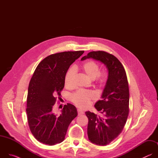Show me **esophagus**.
<instances>
[{"label": "esophagus", "instance_id": "esophagus-1", "mask_svg": "<svg viewBox=\"0 0 158 158\" xmlns=\"http://www.w3.org/2000/svg\"><path fill=\"white\" fill-rule=\"evenodd\" d=\"M77 112H78V115L80 116V115H82L84 114V111L80 109H77Z\"/></svg>", "mask_w": 158, "mask_h": 158}]
</instances>
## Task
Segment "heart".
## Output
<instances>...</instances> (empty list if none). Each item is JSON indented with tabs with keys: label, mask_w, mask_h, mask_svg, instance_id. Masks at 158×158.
Returning a JSON list of instances; mask_svg holds the SVG:
<instances>
[{
	"label": "heart",
	"mask_w": 158,
	"mask_h": 158,
	"mask_svg": "<svg viewBox=\"0 0 158 158\" xmlns=\"http://www.w3.org/2000/svg\"><path fill=\"white\" fill-rule=\"evenodd\" d=\"M81 69L84 73L91 79L96 78V83L100 87H103L108 80V73L106 71H103L99 73L100 67L98 63L89 60L84 63L81 65ZM76 71L74 68H71L67 72L64 84L65 87L67 89H71L74 85ZM96 96L94 93L91 91H85V90H79L73 94L71 96L72 101L78 107L85 108L88 106L91 100L94 99Z\"/></svg>",
	"instance_id": "b5f03b06"
}]
</instances>
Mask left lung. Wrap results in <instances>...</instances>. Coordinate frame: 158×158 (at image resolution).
Returning <instances> with one entry per match:
<instances>
[{"mask_svg": "<svg viewBox=\"0 0 158 158\" xmlns=\"http://www.w3.org/2000/svg\"><path fill=\"white\" fill-rule=\"evenodd\" d=\"M89 58L104 64L109 77L102 99L94 105L101 116L85 112L88 118L87 136L92 143L106 146L119 136L126 123L129 114L128 82L123 65L114 56L104 51H93L82 57L81 60Z\"/></svg>", "mask_w": 158, "mask_h": 158, "instance_id": "8db88e82", "label": "left lung"}]
</instances>
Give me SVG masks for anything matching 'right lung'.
<instances>
[{"label": "right lung", "instance_id": "1", "mask_svg": "<svg viewBox=\"0 0 158 158\" xmlns=\"http://www.w3.org/2000/svg\"><path fill=\"white\" fill-rule=\"evenodd\" d=\"M84 52H63L48 56L39 64L31 79L27 121L33 136L43 144L52 146L62 142L69 124L77 116L76 107L71 104L65 105L59 116L52 107L56 97L61 95L67 70Z\"/></svg>", "mask_w": 158, "mask_h": 158}]
</instances>
